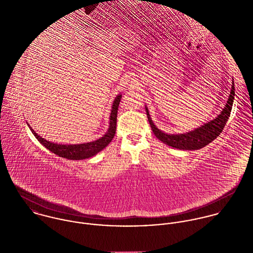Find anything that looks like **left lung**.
Masks as SVG:
<instances>
[{"label":"left lung","mask_w":253,"mask_h":253,"mask_svg":"<svg viewBox=\"0 0 253 253\" xmlns=\"http://www.w3.org/2000/svg\"><path fill=\"white\" fill-rule=\"evenodd\" d=\"M234 96H235V86L233 83L229 99L225 105V108L223 109V111L221 112V114L214 120L209 122L208 124L202 126L201 127L183 134L164 133L162 130L157 128L154 123L152 122L147 107H146V113H147L148 121L150 123L151 128L154 134L162 142L179 150H199L210 144L211 142H212L222 132L231 114V110L234 102Z\"/></svg>","instance_id":"left-lung-1"}]
</instances>
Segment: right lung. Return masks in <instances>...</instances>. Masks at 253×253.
<instances>
[{"instance_id":"1","label":"right lung","mask_w":253,"mask_h":253,"mask_svg":"<svg viewBox=\"0 0 253 253\" xmlns=\"http://www.w3.org/2000/svg\"><path fill=\"white\" fill-rule=\"evenodd\" d=\"M122 95L119 94L113 103L112 106V111L110 115V126H109L107 133L92 142L89 143H84V144H76V145H61L54 144L52 142L46 141L45 139L42 138L40 135H38L34 129L29 126V128L31 129L32 133L35 135L37 139L40 141V143L43 145L46 149L51 151L52 153L56 154L59 157L69 159V160H83V159H87L90 158L94 155H96L98 152H100L102 149H104L107 145L112 141V139L115 136L116 133V126H117V114H118V108L119 104L121 101Z\"/></svg>"}]
</instances>
